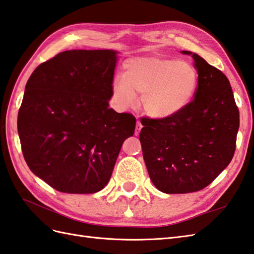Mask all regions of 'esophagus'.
Here are the masks:
<instances>
[{
  "instance_id": "1",
  "label": "esophagus",
  "mask_w": 254,
  "mask_h": 254,
  "mask_svg": "<svg viewBox=\"0 0 254 254\" xmlns=\"http://www.w3.org/2000/svg\"><path fill=\"white\" fill-rule=\"evenodd\" d=\"M141 127H143V126H141V123L138 121V122L136 123V126H135V135H138V134H139Z\"/></svg>"
}]
</instances>
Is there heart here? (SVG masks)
<instances>
[{"instance_id":"heart-1","label":"heart","mask_w":254,"mask_h":254,"mask_svg":"<svg viewBox=\"0 0 254 254\" xmlns=\"http://www.w3.org/2000/svg\"><path fill=\"white\" fill-rule=\"evenodd\" d=\"M198 83V71L190 63L138 57L127 62L122 78L114 81L113 96L118 107L128 109L136 104L135 94H139L145 113L163 119L187 107Z\"/></svg>"}]
</instances>
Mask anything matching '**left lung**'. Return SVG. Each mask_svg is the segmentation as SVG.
Here are the masks:
<instances>
[{
  "label": "left lung",
  "instance_id": "8db88e82",
  "mask_svg": "<svg viewBox=\"0 0 254 254\" xmlns=\"http://www.w3.org/2000/svg\"><path fill=\"white\" fill-rule=\"evenodd\" d=\"M191 56L199 74L193 99L172 117L140 120L147 171L166 193L203 190L228 166L236 149L239 110L227 76L199 55Z\"/></svg>",
  "mask_w": 254,
  "mask_h": 254
}]
</instances>
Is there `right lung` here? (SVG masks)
Listing matches in <instances>:
<instances>
[{"label": "right lung", "instance_id": "add662e5", "mask_svg": "<svg viewBox=\"0 0 254 254\" xmlns=\"http://www.w3.org/2000/svg\"><path fill=\"white\" fill-rule=\"evenodd\" d=\"M117 53L72 50L35 68L17 127L29 169L54 190L94 193L108 184L135 117L109 108Z\"/></svg>", "mask_w": 254, "mask_h": 254}]
</instances>
